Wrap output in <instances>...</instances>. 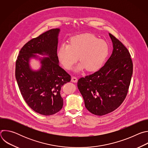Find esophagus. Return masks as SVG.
<instances>
[{
    "mask_svg": "<svg viewBox=\"0 0 148 148\" xmlns=\"http://www.w3.org/2000/svg\"><path fill=\"white\" fill-rule=\"evenodd\" d=\"M71 81L73 82H77V78L75 77H72Z\"/></svg>",
    "mask_w": 148,
    "mask_h": 148,
    "instance_id": "1",
    "label": "esophagus"
}]
</instances>
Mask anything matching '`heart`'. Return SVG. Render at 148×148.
<instances>
[{
  "label": "heart",
  "mask_w": 148,
  "mask_h": 148,
  "mask_svg": "<svg viewBox=\"0 0 148 148\" xmlns=\"http://www.w3.org/2000/svg\"><path fill=\"white\" fill-rule=\"evenodd\" d=\"M109 46L102 39L92 34H83L71 37L68 45H62L57 51V58L62 66L70 70L78 60L77 70L85 69L89 72L98 70L106 59Z\"/></svg>",
  "instance_id": "b5f03b06"
}]
</instances>
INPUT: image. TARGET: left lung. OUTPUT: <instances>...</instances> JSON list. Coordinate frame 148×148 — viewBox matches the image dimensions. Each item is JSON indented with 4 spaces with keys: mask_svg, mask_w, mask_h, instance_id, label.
<instances>
[{
    "mask_svg": "<svg viewBox=\"0 0 148 148\" xmlns=\"http://www.w3.org/2000/svg\"><path fill=\"white\" fill-rule=\"evenodd\" d=\"M113 43L112 55L94 73L80 78L77 87L92 114L102 116L117 109L128 94L133 73V62L126 47L110 33Z\"/></svg>",
    "mask_w": 148,
    "mask_h": 148,
    "instance_id": "1",
    "label": "left lung"
}]
</instances>
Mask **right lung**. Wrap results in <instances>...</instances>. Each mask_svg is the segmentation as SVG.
Here are the masks:
<instances>
[{
  "label": "right lung",
  "mask_w": 148,
  "mask_h": 148,
  "mask_svg": "<svg viewBox=\"0 0 148 148\" xmlns=\"http://www.w3.org/2000/svg\"><path fill=\"white\" fill-rule=\"evenodd\" d=\"M59 31L53 29L29 41L21 49L16 61L15 76L21 94L30 108L46 116L61 110L63 99L61 88L71 81V76L58 64ZM36 53L46 54L49 57L41 60L40 71L33 72L28 62Z\"/></svg>",
  "instance_id": "obj_1"
}]
</instances>
